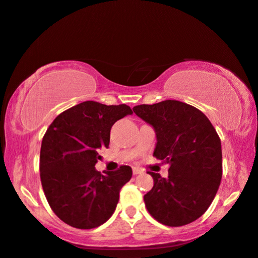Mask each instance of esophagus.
<instances>
[{"label": "esophagus", "mask_w": 258, "mask_h": 258, "mask_svg": "<svg viewBox=\"0 0 258 258\" xmlns=\"http://www.w3.org/2000/svg\"><path fill=\"white\" fill-rule=\"evenodd\" d=\"M143 173V169L138 168V167H133V174L134 175H138V174H141Z\"/></svg>", "instance_id": "34e87169"}]
</instances>
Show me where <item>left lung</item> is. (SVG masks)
Instances as JSON below:
<instances>
[{"label": "left lung", "instance_id": "1", "mask_svg": "<svg viewBox=\"0 0 258 258\" xmlns=\"http://www.w3.org/2000/svg\"><path fill=\"white\" fill-rule=\"evenodd\" d=\"M133 111L155 130L153 157L169 165L167 179L148 172L154 181L144 197L148 213L168 227L198 220L209 208L222 177L219 134L200 110L179 100L137 105Z\"/></svg>", "mask_w": 258, "mask_h": 258}]
</instances>
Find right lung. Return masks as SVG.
Wrapping results in <instances>:
<instances>
[{
    "mask_svg": "<svg viewBox=\"0 0 258 258\" xmlns=\"http://www.w3.org/2000/svg\"><path fill=\"white\" fill-rule=\"evenodd\" d=\"M132 113L126 104L88 100L61 112L46 130L39 157L42 187L52 212L69 226L92 229L114 213L132 168L122 165L105 176L94 166L108 147L114 122Z\"/></svg>",
    "mask_w": 258,
    "mask_h": 258,
    "instance_id": "obj_1",
    "label": "right lung"
}]
</instances>
